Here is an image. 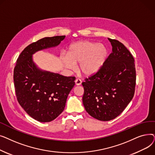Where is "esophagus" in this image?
<instances>
[{
	"mask_svg": "<svg viewBox=\"0 0 155 155\" xmlns=\"http://www.w3.org/2000/svg\"><path fill=\"white\" fill-rule=\"evenodd\" d=\"M75 84L76 85H80L82 84V80H81L80 78H77L75 80Z\"/></svg>",
	"mask_w": 155,
	"mask_h": 155,
	"instance_id": "obj_1",
	"label": "esophagus"
}]
</instances>
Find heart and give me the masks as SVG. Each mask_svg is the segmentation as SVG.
<instances>
[{"label": "heart", "instance_id": "1", "mask_svg": "<svg viewBox=\"0 0 155 155\" xmlns=\"http://www.w3.org/2000/svg\"><path fill=\"white\" fill-rule=\"evenodd\" d=\"M106 56L107 50L103 45L84 41L72 45L68 56H63L61 60L64 66L71 70L75 68V64L79 63L80 71L90 76L100 70Z\"/></svg>", "mask_w": 155, "mask_h": 155}]
</instances>
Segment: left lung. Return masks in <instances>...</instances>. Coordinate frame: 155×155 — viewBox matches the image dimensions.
Returning a JSON list of instances; mask_svg holds the SVG:
<instances>
[{
	"mask_svg": "<svg viewBox=\"0 0 155 155\" xmlns=\"http://www.w3.org/2000/svg\"><path fill=\"white\" fill-rule=\"evenodd\" d=\"M108 39L112 52L100 70L82 82L86 111L102 121L115 119L123 112L133 98L136 79L132 54L119 41Z\"/></svg>",
	"mask_w": 155,
	"mask_h": 155,
	"instance_id": "1",
	"label": "left lung"
}]
</instances>
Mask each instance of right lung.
<instances>
[{"label":"right lung","instance_id":"1","mask_svg":"<svg viewBox=\"0 0 155 155\" xmlns=\"http://www.w3.org/2000/svg\"><path fill=\"white\" fill-rule=\"evenodd\" d=\"M64 38L46 37L30 44L19 54L14 67L18 101L28 114L41 123L54 120L63 111L75 77L40 70L32 61V55L39 50L58 46Z\"/></svg>","mask_w":155,"mask_h":155}]
</instances>
